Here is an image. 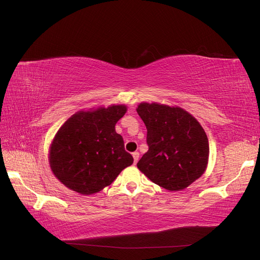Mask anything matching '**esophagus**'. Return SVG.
I'll use <instances>...</instances> for the list:
<instances>
[{
  "mask_svg": "<svg viewBox=\"0 0 260 260\" xmlns=\"http://www.w3.org/2000/svg\"><path fill=\"white\" fill-rule=\"evenodd\" d=\"M133 157H134V164H136L139 159V152H134L133 153Z\"/></svg>",
  "mask_w": 260,
  "mask_h": 260,
  "instance_id": "obj_1",
  "label": "esophagus"
}]
</instances>
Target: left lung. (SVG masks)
Masks as SVG:
<instances>
[{"instance_id": "obj_1", "label": "left lung", "mask_w": 260, "mask_h": 260, "mask_svg": "<svg viewBox=\"0 0 260 260\" xmlns=\"http://www.w3.org/2000/svg\"><path fill=\"white\" fill-rule=\"evenodd\" d=\"M136 110L148 131L149 150L137 162L146 177L162 188L178 191L203 176L209 141L193 115L157 103H141Z\"/></svg>"}]
</instances>
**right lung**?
Listing matches in <instances>:
<instances>
[{
  "instance_id": "add662e5",
  "label": "right lung",
  "mask_w": 260,
  "mask_h": 260,
  "mask_svg": "<svg viewBox=\"0 0 260 260\" xmlns=\"http://www.w3.org/2000/svg\"><path fill=\"white\" fill-rule=\"evenodd\" d=\"M125 105L79 111L57 131L49 151L53 175L72 190L92 195L110 185L134 161L115 132Z\"/></svg>"
}]
</instances>
